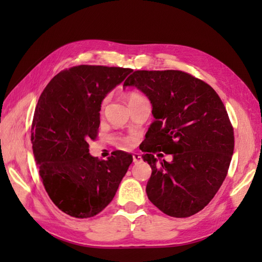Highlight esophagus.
Listing matches in <instances>:
<instances>
[{
	"instance_id": "esophagus-1",
	"label": "esophagus",
	"mask_w": 262,
	"mask_h": 262,
	"mask_svg": "<svg viewBox=\"0 0 262 262\" xmlns=\"http://www.w3.org/2000/svg\"><path fill=\"white\" fill-rule=\"evenodd\" d=\"M133 160H134L135 163H138V162H141V161H142V158L138 153H134V154H133Z\"/></svg>"
}]
</instances>
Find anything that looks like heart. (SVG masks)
Instances as JSON below:
<instances>
[{
	"mask_svg": "<svg viewBox=\"0 0 262 262\" xmlns=\"http://www.w3.org/2000/svg\"><path fill=\"white\" fill-rule=\"evenodd\" d=\"M140 96V94H137V93H135V92H132L129 96H128V101H129L130 99H134V98H136V97H138Z\"/></svg>",
	"mask_w": 262,
	"mask_h": 262,
	"instance_id": "b5f03b06",
	"label": "heart"
}]
</instances>
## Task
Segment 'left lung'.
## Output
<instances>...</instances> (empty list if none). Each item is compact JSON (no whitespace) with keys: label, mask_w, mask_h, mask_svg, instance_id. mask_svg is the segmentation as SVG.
Wrapping results in <instances>:
<instances>
[{"label":"left lung","mask_w":262,"mask_h":262,"mask_svg":"<svg viewBox=\"0 0 262 262\" xmlns=\"http://www.w3.org/2000/svg\"><path fill=\"white\" fill-rule=\"evenodd\" d=\"M127 86L137 88L152 104L154 120L141 147L152 168L148 199L172 217L198 213L219 191L234 149L224 103L207 83L182 71H135ZM158 150L171 154V162L154 158Z\"/></svg>","instance_id":"left-lung-1"}]
</instances>
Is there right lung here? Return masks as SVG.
<instances>
[{"mask_svg":"<svg viewBox=\"0 0 262 262\" xmlns=\"http://www.w3.org/2000/svg\"><path fill=\"white\" fill-rule=\"evenodd\" d=\"M133 70L80 65L60 72L39 97L31 126L33 157L49 198L65 214L88 219L114 199L133 162L115 151L108 160L89 153L105 96Z\"/></svg>","mask_w":262,"mask_h":262,"instance_id":"add662e5","label":"right lung"}]
</instances>
